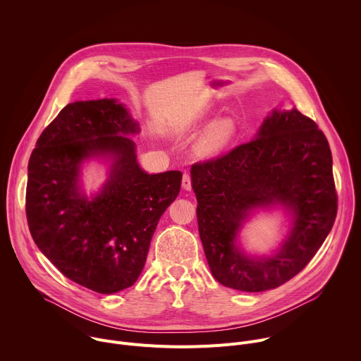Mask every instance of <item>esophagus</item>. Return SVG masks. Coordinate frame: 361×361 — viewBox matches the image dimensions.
Masks as SVG:
<instances>
[{"mask_svg": "<svg viewBox=\"0 0 361 361\" xmlns=\"http://www.w3.org/2000/svg\"><path fill=\"white\" fill-rule=\"evenodd\" d=\"M191 176L188 173H184L183 174V187L184 190H191Z\"/></svg>", "mask_w": 361, "mask_h": 361, "instance_id": "obj_1", "label": "esophagus"}]
</instances>
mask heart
<instances>
[{
  "instance_id": "1",
  "label": "heart",
  "mask_w": 361,
  "mask_h": 361,
  "mask_svg": "<svg viewBox=\"0 0 361 361\" xmlns=\"http://www.w3.org/2000/svg\"><path fill=\"white\" fill-rule=\"evenodd\" d=\"M234 133H235V126L231 120L224 118V120L216 121L201 135L197 144L198 154L202 157L214 156V154H217L231 140Z\"/></svg>"
}]
</instances>
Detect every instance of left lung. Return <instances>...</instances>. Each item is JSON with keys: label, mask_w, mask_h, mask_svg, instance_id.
<instances>
[{"label": "left lung", "mask_w": 361, "mask_h": 361, "mask_svg": "<svg viewBox=\"0 0 361 361\" xmlns=\"http://www.w3.org/2000/svg\"><path fill=\"white\" fill-rule=\"evenodd\" d=\"M198 233L214 279L226 287L259 293L297 276L322 247L337 216L329 141L298 110L267 117L255 138L191 167ZM281 203L295 213L282 250L250 259L235 245L247 212Z\"/></svg>", "instance_id": "obj_1"}]
</instances>
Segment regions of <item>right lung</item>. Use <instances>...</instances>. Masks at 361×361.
<instances>
[{
    "label": "right lung",
    "mask_w": 361,
    "mask_h": 361,
    "mask_svg": "<svg viewBox=\"0 0 361 361\" xmlns=\"http://www.w3.org/2000/svg\"><path fill=\"white\" fill-rule=\"evenodd\" d=\"M138 124L116 99L66 106L37 140L28 161L25 214L32 240L66 277L95 293L131 287L151 237L176 200L181 171L147 174L137 163ZM116 159L103 191L88 202L78 191L82 159Z\"/></svg>",
    "instance_id": "add662e5"
}]
</instances>
